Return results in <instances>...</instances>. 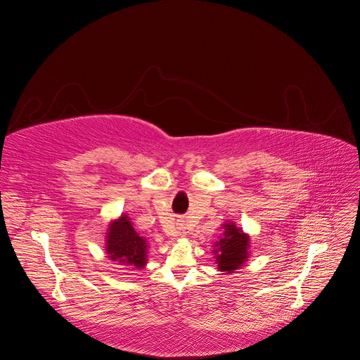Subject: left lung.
<instances>
[{"mask_svg":"<svg viewBox=\"0 0 360 360\" xmlns=\"http://www.w3.org/2000/svg\"><path fill=\"white\" fill-rule=\"evenodd\" d=\"M249 236L237 228L234 224H224V237L216 243L214 258L217 269L226 274H233L240 269L248 258Z\"/></svg>","mask_w":360,"mask_h":360,"instance_id":"1","label":"left lung"}]
</instances>
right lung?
<instances>
[{
    "label": "right lung",
    "instance_id": "obj_1",
    "mask_svg": "<svg viewBox=\"0 0 360 360\" xmlns=\"http://www.w3.org/2000/svg\"><path fill=\"white\" fill-rule=\"evenodd\" d=\"M106 252L112 261L124 266L143 269L147 263V242L132 226L129 217L123 214L111 222L106 233Z\"/></svg>",
    "mask_w": 360,
    "mask_h": 360
}]
</instances>
